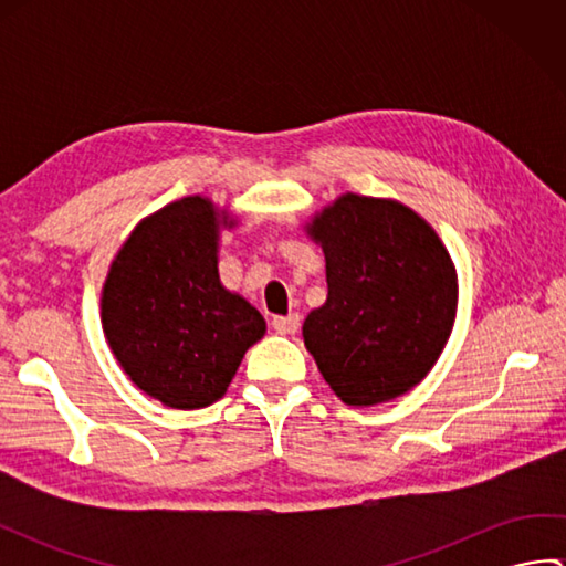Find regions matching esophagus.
I'll use <instances>...</instances> for the list:
<instances>
[{
  "label": "esophagus",
  "instance_id": "esophagus-1",
  "mask_svg": "<svg viewBox=\"0 0 566 566\" xmlns=\"http://www.w3.org/2000/svg\"><path fill=\"white\" fill-rule=\"evenodd\" d=\"M272 328L282 335H294L298 328H302V318L298 314H290V316H274L272 318Z\"/></svg>",
  "mask_w": 566,
  "mask_h": 566
}]
</instances>
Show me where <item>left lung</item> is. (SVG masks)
Listing matches in <instances>:
<instances>
[{"mask_svg": "<svg viewBox=\"0 0 566 566\" xmlns=\"http://www.w3.org/2000/svg\"><path fill=\"white\" fill-rule=\"evenodd\" d=\"M328 298L304 321L323 379L350 406L391 401L436 365L454 318V272L436 231L396 201L345 195L311 226Z\"/></svg>", "mask_w": 566, "mask_h": 566, "instance_id": "obj_1", "label": "left lung"}]
</instances>
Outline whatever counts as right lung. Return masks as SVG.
Here are the masks:
<instances>
[{
    "label": "right lung",
    "mask_w": 566,
    "mask_h": 566,
    "mask_svg": "<svg viewBox=\"0 0 566 566\" xmlns=\"http://www.w3.org/2000/svg\"><path fill=\"white\" fill-rule=\"evenodd\" d=\"M106 340L138 389L172 408L219 401L264 318L226 292L207 199L167 203L118 250L102 296Z\"/></svg>",
    "instance_id": "right-lung-1"
}]
</instances>
